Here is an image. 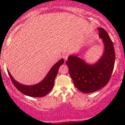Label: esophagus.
<instances>
[{"mask_svg":"<svg viewBox=\"0 0 125 125\" xmlns=\"http://www.w3.org/2000/svg\"><path fill=\"white\" fill-rule=\"evenodd\" d=\"M68 57V55L67 54H65L63 55V58L64 59L65 61H66V60H67Z\"/></svg>","mask_w":125,"mask_h":125,"instance_id":"1","label":"esophagus"}]
</instances>
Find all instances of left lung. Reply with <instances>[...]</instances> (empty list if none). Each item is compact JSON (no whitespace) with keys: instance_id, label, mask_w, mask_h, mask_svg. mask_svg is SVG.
I'll list each match as a JSON object with an SVG mask.
<instances>
[{"instance_id":"8db88e82","label":"left lung","mask_w":125,"mask_h":125,"mask_svg":"<svg viewBox=\"0 0 125 125\" xmlns=\"http://www.w3.org/2000/svg\"><path fill=\"white\" fill-rule=\"evenodd\" d=\"M99 37L104 43L103 55L95 63L89 65L77 55H70L66 62L75 86L83 93L95 92L109 82L115 63V51L108 32L99 28Z\"/></svg>"}]
</instances>
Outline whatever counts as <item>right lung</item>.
Returning a JSON list of instances; mask_svg holds the SVG:
<instances>
[{
	"label": "right lung",
	"instance_id": "1",
	"mask_svg": "<svg viewBox=\"0 0 125 125\" xmlns=\"http://www.w3.org/2000/svg\"><path fill=\"white\" fill-rule=\"evenodd\" d=\"M63 63L64 60L62 59L51 68L42 81L36 85L31 86H26L19 83L13 79L8 71V73L13 85L22 94L34 97H42L48 94L53 88L55 78L58 73V70Z\"/></svg>",
	"mask_w": 125,
	"mask_h": 125
}]
</instances>
